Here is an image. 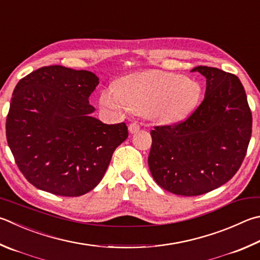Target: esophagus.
I'll use <instances>...</instances> for the list:
<instances>
[{
  "mask_svg": "<svg viewBox=\"0 0 260 260\" xmlns=\"http://www.w3.org/2000/svg\"><path fill=\"white\" fill-rule=\"evenodd\" d=\"M140 129V126L136 124V122H132V124H129L128 125V131H129V133H136V132H138Z\"/></svg>",
  "mask_w": 260,
  "mask_h": 260,
  "instance_id": "1",
  "label": "esophagus"
}]
</instances>
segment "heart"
<instances>
[{
	"mask_svg": "<svg viewBox=\"0 0 260 260\" xmlns=\"http://www.w3.org/2000/svg\"><path fill=\"white\" fill-rule=\"evenodd\" d=\"M201 87L191 78L159 70L131 74L100 94V106L112 114L145 115L162 124H176L199 103Z\"/></svg>",
	"mask_w": 260,
	"mask_h": 260,
	"instance_id": "obj_1",
	"label": "heart"
}]
</instances>
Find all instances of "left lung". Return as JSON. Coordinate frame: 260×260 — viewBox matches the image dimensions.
<instances>
[{
	"mask_svg": "<svg viewBox=\"0 0 260 260\" xmlns=\"http://www.w3.org/2000/svg\"><path fill=\"white\" fill-rule=\"evenodd\" d=\"M206 77L204 101L185 121L155 126L148 162L164 190L194 197L223 185L239 171L251 138L252 116L240 79L198 66Z\"/></svg>",
	"mask_w": 260,
	"mask_h": 260,
	"instance_id": "8db88e82",
	"label": "left lung"
}]
</instances>
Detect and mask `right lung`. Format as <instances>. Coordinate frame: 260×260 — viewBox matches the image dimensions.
I'll return each mask as SVG.
<instances>
[{"label":"right lung","mask_w":260,"mask_h":260,"mask_svg":"<svg viewBox=\"0 0 260 260\" xmlns=\"http://www.w3.org/2000/svg\"><path fill=\"white\" fill-rule=\"evenodd\" d=\"M95 74L42 67L19 81L7 117V140L17 166L35 187L79 197L93 190L112 153L128 136L125 122L94 118L88 98Z\"/></svg>","instance_id":"1"}]
</instances>
